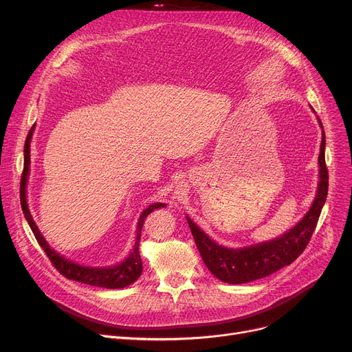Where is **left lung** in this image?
<instances>
[{"label":"left lung","instance_id":"1","mask_svg":"<svg viewBox=\"0 0 352 352\" xmlns=\"http://www.w3.org/2000/svg\"><path fill=\"white\" fill-rule=\"evenodd\" d=\"M322 127V123L320 120ZM320 163V183L311 209L289 232L282 236L241 249H230L213 242L186 216L195 243L208 270L228 283H246L271 275L291 265L309 243L328 195V169L325 164V133L322 130Z\"/></svg>","mask_w":352,"mask_h":352}]
</instances>
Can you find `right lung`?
Returning a JSON list of instances; mask_svg holds the SVG:
<instances>
[{"label":"right lung","mask_w":352,"mask_h":352,"mask_svg":"<svg viewBox=\"0 0 352 352\" xmlns=\"http://www.w3.org/2000/svg\"><path fill=\"white\" fill-rule=\"evenodd\" d=\"M32 130H34V126H32L31 130L28 131V136H27L25 144H24V169H23L21 183H20V200H21V208H23V213L25 216V219H27L32 233H34L37 242L44 249V252L48 256L50 262H52L56 270L67 279H73V280H77L81 283H87V285H91V287L119 289V288H124V287L130 285V283L135 282L142 275V271H143L142 259H140V254H139V243H140L142 228H143L144 219L150 212H153L155 209H159V208H164V204L150 205L148 208H146L142 212V214L139 217V222H138L135 246H133L131 254L122 263L110 266V267H89V266L77 265L69 259L63 258L61 255H58L54 249L50 248V245L47 243L44 236L41 235V232L38 230L34 219H32L28 205H27L25 186H27L28 175H30V142H31V136H32Z\"/></svg>","instance_id":"add662e5"}]
</instances>
